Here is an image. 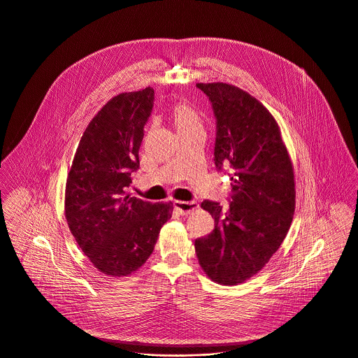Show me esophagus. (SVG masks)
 <instances>
[{
    "instance_id": "obj_1",
    "label": "esophagus",
    "mask_w": 358,
    "mask_h": 358,
    "mask_svg": "<svg viewBox=\"0 0 358 358\" xmlns=\"http://www.w3.org/2000/svg\"><path fill=\"white\" fill-rule=\"evenodd\" d=\"M173 207L180 215H186L194 211L199 206L196 201H173Z\"/></svg>"
}]
</instances>
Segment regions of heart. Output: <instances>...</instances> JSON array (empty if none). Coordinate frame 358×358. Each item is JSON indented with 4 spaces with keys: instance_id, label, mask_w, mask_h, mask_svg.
I'll use <instances>...</instances> for the list:
<instances>
[{
    "instance_id": "b5f03b06",
    "label": "heart",
    "mask_w": 358,
    "mask_h": 358,
    "mask_svg": "<svg viewBox=\"0 0 358 358\" xmlns=\"http://www.w3.org/2000/svg\"><path fill=\"white\" fill-rule=\"evenodd\" d=\"M171 118L175 123L178 133L186 131L190 129H196V127H201V120H200L199 113L189 103L180 101V103L173 104L171 108Z\"/></svg>"
}]
</instances>
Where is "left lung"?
Masks as SVG:
<instances>
[{
    "label": "left lung",
    "mask_w": 358,
    "mask_h": 358,
    "mask_svg": "<svg viewBox=\"0 0 358 358\" xmlns=\"http://www.w3.org/2000/svg\"><path fill=\"white\" fill-rule=\"evenodd\" d=\"M217 120L214 161L229 168L231 201L204 200L215 228L194 247L204 272L220 285H238L261 271L278 251L293 221V164L271 113L228 83H197Z\"/></svg>",
    "instance_id": "1"
}]
</instances>
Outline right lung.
Here are the masks:
<instances>
[{"label": "right lung", "instance_id": "add662e5", "mask_svg": "<svg viewBox=\"0 0 358 358\" xmlns=\"http://www.w3.org/2000/svg\"><path fill=\"white\" fill-rule=\"evenodd\" d=\"M154 107L151 87L120 93L86 127L65 189L68 227L92 264L108 276H127L151 255L172 203L126 193L140 166L144 124Z\"/></svg>", "mask_w": 358, "mask_h": 358}]
</instances>
